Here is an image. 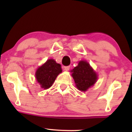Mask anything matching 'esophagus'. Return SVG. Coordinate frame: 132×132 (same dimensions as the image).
Masks as SVG:
<instances>
[{
    "instance_id": "esophagus-1",
    "label": "esophagus",
    "mask_w": 132,
    "mask_h": 132,
    "mask_svg": "<svg viewBox=\"0 0 132 132\" xmlns=\"http://www.w3.org/2000/svg\"><path fill=\"white\" fill-rule=\"evenodd\" d=\"M70 68V66H65V67L64 68V70L65 71H69Z\"/></svg>"
}]
</instances>
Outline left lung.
Masks as SVG:
<instances>
[{"instance_id": "left-lung-1", "label": "left lung", "mask_w": 132, "mask_h": 132, "mask_svg": "<svg viewBox=\"0 0 132 132\" xmlns=\"http://www.w3.org/2000/svg\"><path fill=\"white\" fill-rule=\"evenodd\" d=\"M71 72L76 87L81 91H87L94 86L98 79L97 74L86 61H80L78 66L75 67Z\"/></svg>"}]
</instances>
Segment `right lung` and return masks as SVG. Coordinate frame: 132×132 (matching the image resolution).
<instances>
[{"label": "right lung", "instance_id": "right-lung-1", "mask_svg": "<svg viewBox=\"0 0 132 132\" xmlns=\"http://www.w3.org/2000/svg\"><path fill=\"white\" fill-rule=\"evenodd\" d=\"M62 72L60 64L54 59H48L36 71V78L41 88L47 89L52 86L58 75Z\"/></svg>", "mask_w": 132, "mask_h": 132}]
</instances>
